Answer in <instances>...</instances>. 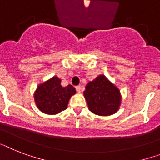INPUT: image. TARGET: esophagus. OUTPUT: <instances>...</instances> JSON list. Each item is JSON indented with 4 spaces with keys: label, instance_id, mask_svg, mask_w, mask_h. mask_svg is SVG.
<instances>
[{
    "label": "esophagus",
    "instance_id": "esophagus-1",
    "mask_svg": "<svg viewBox=\"0 0 160 160\" xmlns=\"http://www.w3.org/2000/svg\"><path fill=\"white\" fill-rule=\"evenodd\" d=\"M76 91L78 92V93H80L81 92V86L80 85H78V86L76 87Z\"/></svg>",
    "mask_w": 160,
    "mask_h": 160
}]
</instances>
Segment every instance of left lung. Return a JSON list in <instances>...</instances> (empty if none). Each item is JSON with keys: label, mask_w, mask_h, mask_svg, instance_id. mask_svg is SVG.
I'll list each match as a JSON object with an SVG mask.
<instances>
[{"label": "left lung", "mask_w": 160, "mask_h": 160, "mask_svg": "<svg viewBox=\"0 0 160 160\" xmlns=\"http://www.w3.org/2000/svg\"><path fill=\"white\" fill-rule=\"evenodd\" d=\"M84 94L89 109L99 116L111 115L120 106V92L102 75L88 83Z\"/></svg>", "instance_id": "8db88e82"}]
</instances>
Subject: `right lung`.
<instances>
[{
	"label": "right lung",
	"mask_w": 160,
	"mask_h": 160,
	"mask_svg": "<svg viewBox=\"0 0 160 160\" xmlns=\"http://www.w3.org/2000/svg\"><path fill=\"white\" fill-rule=\"evenodd\" d=\"M75 93L76 89L72 85L62 87L61 80L54 76L38 87L34 99L42 112L52 115L67 109L69 99Z\"/></svg>",
	"instance_id": "add662e5"
}]
</instances>
